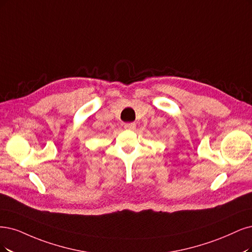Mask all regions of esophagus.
<instances>
[{
  "label": "esophagus",
  "mask_w": 252,
  "mask_h": 252,
  "mask_svg": "<svg viewBox=\"0 0 252 252\" xmlns=\"http://www.w3.org/2000/svg\"><path fill=\"white\" fill-rule=\"evenodd\" d=\"M135 127H136L135 123H127L125 125V128H126V129H134Z\"/></svg>",
  "instance_id": "esophagus-1"
}]
</instances>
